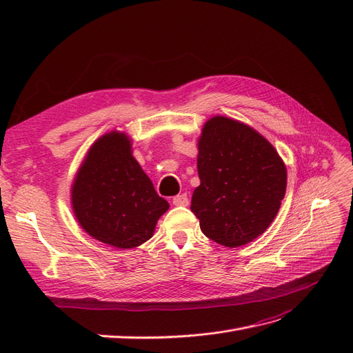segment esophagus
Wrapping results in <instances>:
<instances>
[{"label":"esophagus","mask_w":353,"mask_h":353,"mask_svg":"<svg viewBox=\"0 0 353 353\" xmlns=\"http://www.w3.org/2000/svg\"><path fill=\"white\" fill-rule=\"evenodd\" d=\"M172 203L175 206H188V197L187 194H178L172 199Z\"/></svg>","instance_id":"esophagus-1"}]
</instances>
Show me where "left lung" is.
Here are the masks:
<instances>
[{"label":"left lung","instance_id":"1","mask_svg":"<svg viewBox=\"0 0 353 353\" xmlns=\"http://www.w3.org/2000/svg\"><path fill=\"white\" fill-rule=\"evenodd\" d=\"M200 185L191 210L203 234L225 248L258 239L280 210L287 169L274 145L240 121L213 116L197 143Z\"/></svg>","mask_w":353,"mask_h":353}]
</instances>
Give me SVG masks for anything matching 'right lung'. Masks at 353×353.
Segmentation results:
<instances>
[{"instance_id":"obj_1","label":"right lung","mask_w":353,"mask_h":353,"mask_svg":"<svg viewBox=\"0 0 353 353\" xmlns=\"http://www.w3.org/2000/svg\"><path fill=\"white\" fill-rule=\"evenodd\" d=\"M131 141L116 130L100 137L70 188L72 209L82 230L117 249L150 240L159 218L169 209L132 156Z\"/></svg>"}]
</instances>
